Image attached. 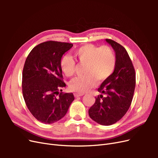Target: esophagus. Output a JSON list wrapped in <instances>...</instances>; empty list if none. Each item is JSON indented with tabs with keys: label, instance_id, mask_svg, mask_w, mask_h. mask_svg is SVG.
I'll list each match as a JSON object with an SVG mask.
<instances>
[{
	"label": "esophagus",
	"instance_id": "esophagus-1",
	"mask_svg": "<svg viewBox=\"0 0 158 158\" xmlns=\"http://www.w3.org/2000/svg\"><path fill=\"white\" fill-rule=\"evenodd\" d=\"M74 95L75 98H78V97H80V96H82L83 94H78V93H74Z\"/></svg>",
	"mask_w": 158,
	"mask_h": 158
}]
</instances>
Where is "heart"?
Wrapping results in <instances>:
<instances>
[{
	"instance_id": "heart-1",
	"label": "heart",
	"mask_w": 158,
	"mask_h": 158,
	"mask_svg": "<svg viewBox=\"0 0 158 158\" xmlns=\"http://www.w3.org/2000/svg\"><path fill=\"white\" fill-rule=\"evenodd\" d=\"M76 60L84 66V76H78L69 83L70 89L78 94H84L94 88L99 81L107 79L115 69L117 59L113 50L109 46L98 47L87 44L74 52ZM62 71L66 76H73L76 69L73 57L66 55L60 60Z\"/></svg>"
}]
</instances>
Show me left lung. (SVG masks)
Returning <instances> with one entry per match:
<instances>
[{
  "instance_id": "obj_1",
  "label": "left lung",
  "mask_w": 158,
  "mask_h": 158,
  "mask_svg": "<svg viewBox=\"0 0 158 158\" xmlns=\"http://www.w3.org/2000/svg\"><path fill=\"white\" fill-rule=\"evenodd\" d=\"M115 52V69L98 89L101 93L88 111L90 118L102 125L117 123L130 107L136 84L135 70L127 50L116 41L106 39ZM106 95L103 97L102 94Z\"/></svg>"
}]
</instances>
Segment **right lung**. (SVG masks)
<instances>
[{"label":"right lung","instance_id":"right-lung-1","mask_svg":"<svg viewBox=\"0 0 158 158\" xmlns=\"http://www.w3.org/2000/svg\"><path fill=\"white\" fill-rule=\"evenodd\" d=\"M73 46L69 43L45 41L35 46L26 60L22 73L23 97L30 113L41 123L59 121L74 101L73 93L59 92L66 86L60 60Z\"/></svg>","mask_w":158,"mask_h":158}]
</instances>
